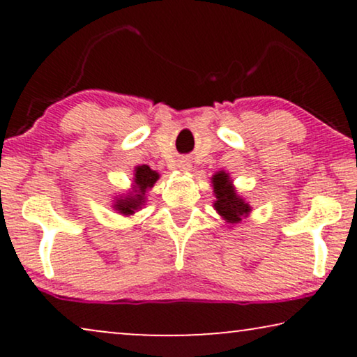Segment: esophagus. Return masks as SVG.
<instances>
[{
	"label": "esophagus",
	"mask_w": 357,
	"mask_h": 357,
	"mask_svg": "<svg viewBox=\"0 0 357 357\" xmlns=\"http://www.w3.org/2000/svg\"><path fill=\"white\" fill-rule=\"evenodd\" d=\"M178 169L182 170V172H190V170H192V164H190L188 160H180Z\"/></svg>",
	"instance_id": "1"
}]
</instances>
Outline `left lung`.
I'll list each match as a JSON object with an SVG mask.
<instances>
[{
  "label": "left lung",
  "mask_w": 357,
  "mask_h": 357,
  "mask_svg": "<svg viewBox=\"0 0 357 357\" xmlns=\"http://www.w3.org/2000/svg\"><path fill=\"white\" fill-rule=\"evenodd\" d=\"M211 187L214 197H216L213 206L226 224L236 226V224L242 222V219L248 218V214L252 213V206L245 198L237 193L231 175L226 170H219L213 175Z\"/></svg>",
  "instance_id": "1"
}]
</instances>
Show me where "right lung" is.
Wrapping results in <instances>:
<instances>
[{
	"label": "right lung",
	"instance_id": "right-lung-1",
	"mask_svg": "<svg viewBox=\"0 0 357 357\" xmlns=\"http://www.w3.org/2000/svg\"><path fill=\"white\" fill-rule=\"evenodd\" d=\"M159 178V172H155L149 165H136L133 178H131V188L126 190L125 193L116 195L112 208L121 216H133L136 211H139L144 206L146 198H148L146 195Z\"/></svg>",
	"mask_w": 357,
	"mask_h": 357
}]
</instances>
